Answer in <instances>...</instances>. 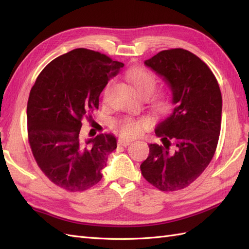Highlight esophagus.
Masks as SVG:
<instances>
[{
	"label": "esophagus",
	"instance_id": "1",
	"mask_svg": "<svg viewBox=\"0 0 249 249\" xmlns=\"http://www.w3.org/2000/svg\"><path fill=\"white\" fill-rule=\"evenodd\" d=\"M130 140L127 139H119L118 140V145H122V146H127L130 144Z\"/></svg>",
	"mask_w": 249,
	"mask_h": 249
}]
</instances>
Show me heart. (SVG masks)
<instances>
[{
  "instance_id": "heart-1",
  "label": "heart",
  "mask_w": 249,
  "mask_h": 249,
  "mask_svg": "<svg viewBox=\"0 0 249 249\" xmlns=\"http://www.w3.org/2000/svg\"><path fill=\"white\" fill-rule=\"evenodd\" d=\"M127 78L129 82L140 96L146 97V102L150 108L157 114H165L171 108L172 100L167 93L152 94L157 87L158 79L154 72L144 67H135L131 70ZM112 81H109L104 89V97L108 94ZM150 124L146 118H133L125 116L112 122V129L123 138H134L141 134Z\"/></svg>"
}]
</instances>
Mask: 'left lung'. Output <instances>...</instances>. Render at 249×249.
<instances>
[{
    "mask_svg": "<svg viewBox=\"0 0 249 249\" xmlns=\"http://www.w3.org/2000/svg\"><path fill=\"white\" fill-rule=\"evenodd\" d=\"M144 64L171 89L174 108L157 125L155 134L162 144L149 145L141 173L161 192H176L197 179L215 154L223 108L220 89L209 66L188 50H162Z\"/></svg>",
    "mask_w": 249,
    "mask_h": 249,
    "instance_id": "8db88e82",
    "label": "left lung"
}]
</instances>
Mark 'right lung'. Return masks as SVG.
Wrapping results in <instances>:
<instances>
[{
    "mask_svg": "<svg viewBox=\"0 0 249 249\" xmlns=\"http://www.w3.org/2000/svg\"><path fill=\"white\" fill-rule=\"evenodd\" d=\"M123 66L100 52L78 48L51 61L37 77L26 107L28 139L37 165L56 186L83 192L102 179L116 139L110 134L84 139L80 129Z\"/></svg>",
    "mask_w": 249,
    "mask_h": 249,
    "instance_id": "right-lung-1",
    "label": "right lung"
}]
</instances>
